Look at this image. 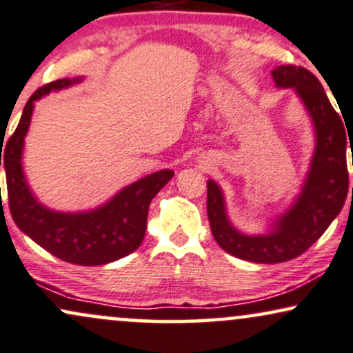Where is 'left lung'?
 <instances>
[{
    "instance_id": "obj_1",
    "label": "left lung",
    "mask_w": 353,
    "mask_h": 353,
    "mask_svg": "<svg viewBox=\"0 0 353 353\" xmlns=\"http://www.w3.org/2000/svg\"><path fill=\"white\" fill-rule=\"evenodd\" d=\"M271 75L276 87L296 92L311 117L316 133V148L299 195L290 209L273 220L268 232L246 235L236 230L228 219L220 185L212 179L207 181V214L212 235L220 248L241 260L268 265L298 258L316 243L341 214L349 192V131L330 105L324 87L304 67L279 65Z\"/></svg>"
}]
</instances>
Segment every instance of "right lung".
Masks as SVG:
<instances>
[{"mask_svg": "<svg viewBox=\"0 0 353 353\" xmlns=\"http://www.w3.org/2000/svg\"><path fill=\"white\" fill-rule=\"evenodd\" d=\"M79 82L82 77L61 79L34 92L23 110L18 128L6 146H1L0 165L3 163L6 171L10 210L19 230L63 261L97 266L120 260L141 245L150 203L172 179L174 172L171 169L152 172L123 188L108 202L92 210L59 212L37 201L23 171L24 138L31 125L34 101Z\"/></svg>", "mask_w": 353, "mask_h": 353, "instance_id": "obj_1", "label": "right lung"}]
</instances>
